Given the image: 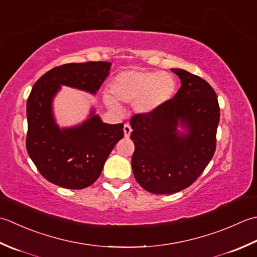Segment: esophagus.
I'll return each instance as SVG.
<instances>
[{"instance_id": "34e87169", "label": "esophagus", "mask_w": 257, "mask_h": 257, "mask_svg": "<svg viewBox=\"0 0 257 257\" xmlns=\"http://www.w3.org/2000/svg\"><path fill=\"white\" fill-rule=\"evenodd\" d=\"M131 132H132V127L130 124H124V136L125 138H130Z\"/></svg>"}]
</instances>
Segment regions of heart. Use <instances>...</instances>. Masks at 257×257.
<instances>
[{"instance_id":"1","label":"heart","mask_w":257,"mask_h":257,"mask_svg":"<svg viewBox=\"0 0 257 257\" xmlns=\"http://www.w3.org/2000/svg\"><path fill=\"white\" fill-rule=\"evenodd\" d=\"M109 94L104 95V102L108 107L118 108V102L134 103V108L140 113H150L173 96L175 81L169 73L125 70L109 84Z\"/></svg>"}]
</instances>
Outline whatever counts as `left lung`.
I'll list each match as a JSON object with an SVG mask.
<instances>
[{"label":"left lung","instance_id":"left-lung-1","mask_svg":"<svg viewBox=\"0 0 257 257\" xmlns=\"http://www.w3.org/2000/svg\"><path fill=\"white\" fill-rule=\"evenodd\" d=\"M172 72L182 84L174 97L130 121L134 177L154 194H173L192 185L216 149L219 106L215 91L185 70ZM179 126L186 132L177 130Z\"/></svg>","mask_w":257,"mask_h":257}]
</instances>
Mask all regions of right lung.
I'll return each mask as SVG.
<instances>
[{
	"mask_svg": "<svg viewBox=\"0 0 257 257\" xmlns=\"http://www.w3.org/2000/svg\"><path fill=\"white\" fill-rule=\"evenodd\" d=\"M109 67L111 63L101 61L56 66L41 76L30 93L26 150L42 176L57 186L81 190L92 185L123 139V123H103L95 109L82 124L61 128L52 108L61 85L96 94Z\"/></svg>",
	"mask_w": 257,
	"mask_h": 257,
	"instance_id": "add662e5",
	"label": "right lung"
}]
</instances>
